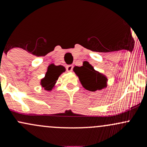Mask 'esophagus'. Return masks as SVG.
<instances>
[{"mask_svg": "<svg viewBox=\"0 0 147 147\" xmlns=\"http://www.w3.org/2000/svg\"><path fill=\"white\" fill-rule=\"evenodd\" d=\"M72 69H73V65H69L66 67V70L68 72H71L72 71Z\"/></svg>", "mask_w": 147, "mask_h": 147, "instance_id": "1", "label": "esophagus"}]
</instances>
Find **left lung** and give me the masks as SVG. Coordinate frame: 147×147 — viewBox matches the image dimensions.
I'll use <instances>...</instances> for the list:
<instances>
[{"label":"left lung","instance_id":"left-lung-1","mask_svg":"<svg viewBox=\"0 0 147 147\" xmlns=\"http://www.w3.org/2000/svg\"><path fill=\"white\" fill-rule=\"evenodd\" d=\"M84 88L95 92L107 87L108 79L104 74L97 71L90 63L78 67L74 70Z\"/></svg>","mask_w":147,"mask_h":147}]
</instances>
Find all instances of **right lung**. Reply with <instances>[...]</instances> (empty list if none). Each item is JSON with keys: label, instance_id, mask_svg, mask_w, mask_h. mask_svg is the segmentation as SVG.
Returning a JSON list of instances; mask_svg holds the SVG:
<instances>
[{"label": "right lung", "instance_id": "obj_1", "mask_svg": "<svg viewBox=\"0 0 147 147\" xmlns=\"http://www.w3.org/2000/svg\"><path fill=\"white\" fill-rule=\"evenodd\" d=\"M64 72L65 69L62 65H55L54 63L50 64L48 66L45 77L41 79L40 84L42 88H44V90L47 91H51L55 88L57 81L58 80L59 76Z\"/></svg>", "mask_w": 147, "mask_h": 147}]
</instances>
